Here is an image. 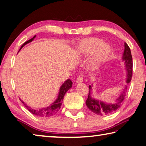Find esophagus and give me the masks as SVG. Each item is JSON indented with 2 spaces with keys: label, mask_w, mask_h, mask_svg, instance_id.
Segmentation results:
<instances>
[{
  "label": "esophagus",
  "mask_w": 146,
  "mask_h": 146,
  "mask_svg": "<svg viewBox=\"0 0 146 146\" xmlns=\"http://www.w3.org/2000/svg\"><path fill=\"white\" fill-rule=\"evenodd\" d=\"M83 77L82 76H78V78L76 79V82L78 83V84H80V83H82L83 81H84V80H83Z\"/></svg>",
  "instance_id": "esophagus-1"
}]
</instances>
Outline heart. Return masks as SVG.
Listing matches in <instances>:
<instances>
[{
    "label": "heart",
    "instance_id": "heart-1",
    "mask_svg": "<svg viewBox=\"0 0 146 146\" xmlns=\"http://www.w3.org/2000/svg\"><path fill=\"white\" fill-rule=\"evenodd\" d=\"M77 50L82 56H88L92 54L89 63L93 68H98L110 56L112 47L101 39L91 38L81 43Z\"/></svg>",
    "mask_w": 146,
    "mask_h": 146
}]
</instances>
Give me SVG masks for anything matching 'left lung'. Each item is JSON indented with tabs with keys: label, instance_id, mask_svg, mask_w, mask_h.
<instances>
[{
	"label": "left lung",
	"instance_id": "left-lung-1",
	"mask_svg": "<svg viewBox=\"0 0 146 146\" xmlns=\"http://www.w3.org/2000/svg\"><path fill=\"white\" fill-rule=\"evenodd\" d=\"M124 52L123 54L122 61L124 62L125 68L127 71L126 83L129 84L131 81L132 75V56L131 54L130 48L126 42H125ZM93 85H89V92H88V98L86 101L87 108L92 112L99 116H103L113 113L118 110L121 106V104L123 101L127 94V85L122 90L120 94L116 98L113 102H106L96 98H94L92 95V89Z\"/></svg>",
	"mask_w": 146,
	"mask_h": 146
}]
</instances>
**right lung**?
Segmentation results:
<instances>
[{
    "label": "right lung",
    "instance_id": "1",
    "mask_svg": "<svg viewBox=\"0 0 146 146\" xmlns=\"http://www.w3.org/2000/svg\"><path fill=\"white\" fill-rule=\"evenodd\" d=\"M35 36L36 35L34 36L32 38L30 39L29 40L25 42L24 44L21 45V47L19 48V51L21 50L26 44L32 42L33 40V39L35 38ZM72 84H73V82H71V80L67 79L66 80L63 84H62L61 86L60 87L58 98H57V99L49 106L45 107L43 108H40V109H33V108H31L30 106H28L26 104L25 102L24 101H23L21 99H20V101L22 102V103L24 104V106L26 108H27V109L30 112L33 114L34 115H36L37 116H40V117L52 116L54 115H56V114L58 113L59 110H60V108H61V106L62 105V102L63 101V99H64V96L65 95V94L67 92V91L69 90L70 88H71V87H72Z\"/></svg>",
    "mask_w": 146,
    "mask_h": 146
}]
</instances>
